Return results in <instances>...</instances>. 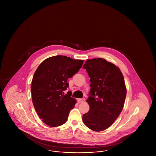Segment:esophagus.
Returning <instances> with one entry per match:
<instances>
[{"label":"esophagus","mask_w":156,"mask_h":156,"mask_svg":"<svg viewBox=\"0 0 156 156\" xmlns=\"http://www.w3.org/2000/svg\"><path fill=\"white\" fill-rule=\"evenodd\" d=\"M77 101H78V103H83L85 102V99L84 98H80V99H78Z\"/></svg>","instance_id":"1"}]
</instances>
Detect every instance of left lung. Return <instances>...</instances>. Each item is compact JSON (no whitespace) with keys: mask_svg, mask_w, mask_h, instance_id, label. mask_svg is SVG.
<instances>
[{"mask_svg":"<svg viewBox=\"0 0 156 156\" xmlns=\"http://www.w3.org/2000/svg\"><path fill=\"white\" fill-rule=\"evenodd\" d=\"M90 77L91 87L88 112L83 114L85 125L101 132L111 126L122 111L126 85L119 67L102 58L87 59L83 66Z\"/></svg>","mask_w":156,"mask_h":156,"instance_id":"obj_1","label":"left lung"}]
</instances>
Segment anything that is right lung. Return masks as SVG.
<instances>
[{"label": "right lung", "mask_w": 156, "mask_h": 156, "mask_svg": "<svg viewBox=\"0 0 156 156\" xmlns=\"http://www.w3.org/2000/svg\"><path fill=\"white\" fill-rule=\"evenodd\" d=\"M83 60L56 55L44 60L34 73L31 85L32 101L39 118L50 127L62 125L76 101L64 95L68 79L78 72Z\"/></svg>", "instance_id": "right-lung-1"}]
</instances>
